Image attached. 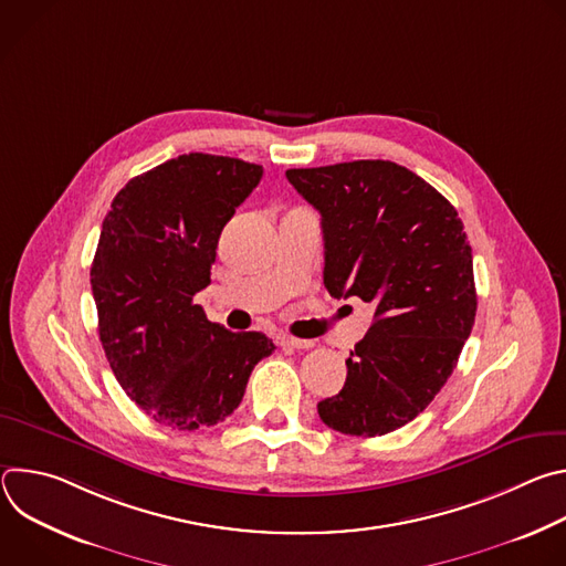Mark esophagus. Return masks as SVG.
<instances>
[{"instance_id": "34e87169", "label": "esophagus", "mask_w": 566, "mask_h": 566, "mask_svg": "<svg viewBox=\"0 0 566 566\" xmlns=\"http://www.w3.org/2000/svg\"><path fill=\"white\" fill-rule=\"evenodd\" d=\"M280 345L282 347H295V349H308V347H313V340L293 338V336H280Z\"/></svg>"}]
</instances>
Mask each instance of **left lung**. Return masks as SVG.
Segmentation results:
<instances>
[{
  "label": "left lung",
  "instance_id": "1",
  "mask_svg": "<svg viewBox=\"0 0 566 566\" xmlns=\"http://www.w3.org/2000/svg\"><path fill=\"white\" fill-rule=\"evenodd\" d=\"M322 214L325 286L360 297L374 322L347 358L340 394L317 402L325 426L380 437L417 419L472 332V251L454 206L391 160L286 170Z\"/></svg>",
  "mask_w": 566,
  "mask_h": 566
}]
</instances>
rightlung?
Masks as SVG:
<instances>
[{
    "mask_svg": "<svg viewBox=\"0 0 566 566\" xmlns=\"http://www.w3.org/2000/svg\"><path fill=\"white\" fill-rule=\"evenodd\" d=\"M262 175L241 158L181 154L134 177L103 221L92 264L101 343L125 394L172 430L230 417L275 349L262 332L232 334L192 302L210 284L223 226Z\"/></svg>",
    "mask_w": 566,
    "mask_h": 566,
    "instance_id": "obj_1",
    "label": "right lung"
}]
</instances>
